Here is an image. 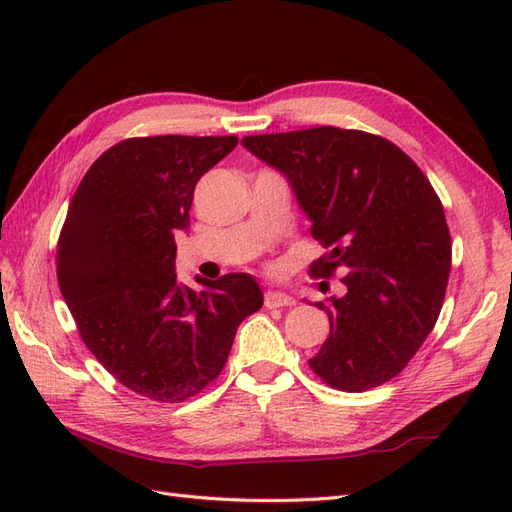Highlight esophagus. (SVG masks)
<instances>
[{
  "instance_id": "1",
  "label": "esophagus",
  "mask_w": 512,
  "mask_h": 512,
  "mask_svg": "<svg viewBox=\"0 0 512 512\" xmlns=\"http://www.w3.org/2000/svg\"><path fill=\"white\" fill-rule=\"evenodd\" d=\"M264 303H266V308H286V306H295V299L284 295V292L268 290L264 295Z\"/></svg>"
}]
</instances>
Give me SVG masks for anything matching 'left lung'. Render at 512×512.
<instances>
[{
  "mask_svg": "<svg viewBox=\"0 0 512 512\" xmlns=\"http://www.w3.org/2000/svg\"><path fill=\"white\" fill-rule=\"evenodd\" d=\"M257 158L284 171L310 233L328 253L312 277L343 273V297L319 301L330 336L312 372L341 391H367L407 367L436 325L451 270L442 202L387 138L332 125L246 136Z\"/></svg>",
  "mask_w": 512,
  "mask_h": 512,
  "instance_id": "1",
  "label": "left lung"
}]
</instances>
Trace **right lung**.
<instances>
[{"label":"right lung","instance_id":"add662e5","mask_svg":"<svg viewBox=\"0 0 512 512\" xmlns=\"http://www.w3.org/2000/svg\"><path fill=\"white\" fill-rule=\"evenodd\" d=\"M237 136H143L96 158L70 202L57 279L88 350L118 383L156 402H184L220 376L235 332L264 306L246 273L176 279V231L195 184Z\"/></svg>","mask_w":512,"mask_h":512}]
</instances>
